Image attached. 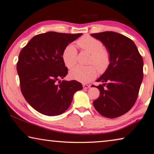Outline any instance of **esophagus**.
<instances>
[{
  "instance_id": "1",
  "label": "esophagus",
  "mask_w": 154,
  "mask_h": 154,
  "mask_svg": "<svg viewBox=\"0 0 154 154\" xmlns=\"http://www.w3.org/2000/svg\"><path fill=\"white\" fill-rule=\"evenodd\" d=\"M83 87L84 89H89V88H90V85H86V84H83Z\"/></svg>"
}]
</instances>
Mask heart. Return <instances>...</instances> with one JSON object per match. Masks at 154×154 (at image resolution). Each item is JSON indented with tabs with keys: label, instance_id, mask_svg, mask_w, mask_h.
<instances>
[{
	"label": "heart",
	"instance_id": "1",
	"mask_svg": "<svg viewBox=\"0 0 154 154\" xmlns=\"http://www.w3.org/2000/svg\"><path fill=\"white\" fill-rule=\"evenodd\" d=\"M77 44L81 49L91 54L89 63L94 64L100 73L107 69L110 63V57L109 52L103 49V44L100 40L90 35H84L77 42ZM62 57L67 68L74 66L77 60V50L73 44H69L65 48ZM96 68L93 65H77L70 71L69 77L81 83H88L95 78Z\"/></svg>",
	"mask_w": 154,
	"mask_h": 154
}]
</instances>
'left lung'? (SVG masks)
Returning <instances> with one entry per match:
<instances>
[{
	"mask_svg": "<svg viewBox=\"0 0 154 154\" xmlns=\"http://www.w3.org/2000/svg\"><path fill=\"white\" fill-rule=\"evenodd\" d=\"M91 35L102 42L110 57L109 67L97 80L103 84L95 86L100 97L93 105L102 116L114 119L136 103L143 79L142 57L134 42L122 34L103 32Z\"/></svg>",
	"mask_w": 154,
	"mask_h": 154,
	"instance_id": "1",
	"label": "left lung"
}]
</instances>
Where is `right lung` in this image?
Listing matches in <instances>:
<instances>
[{
	"label": "right lung",
	"mask_w": 154,
	"mask_h": 154,
	"mask_svg": "<svg viewBox=\"0 0 154 154\" xmlns=\"http://www.w3.org/2000/svg\"><path fill=\"white\" fill-rule=\"evenodd\" d=\"M81 35L48 32L35 35L21 50L17 63L21 91L38 112L61 114L69 107L74 93L83 89L75 80L60 81L68 73L62 57L64 49Z\"/></svg>",
	"instance_id": "right-lung-1"
}]
</instances>
